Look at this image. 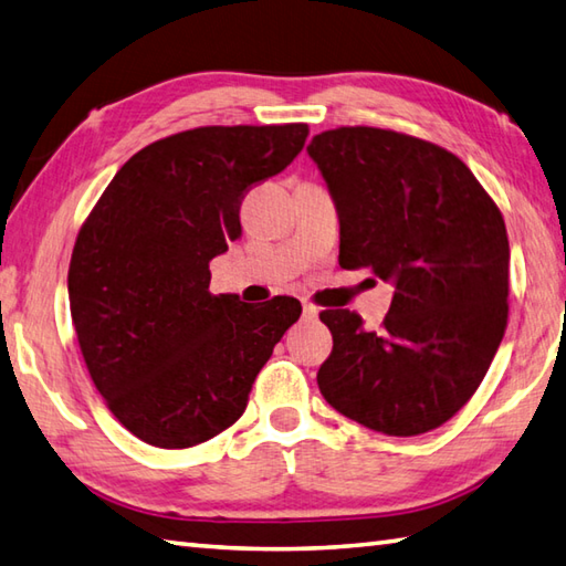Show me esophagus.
I'll return each instance as SVG.
<instances>
[{
	"label": "esophagus",
	"mask_w": 566,
	"mask_h": 566,
	"mask_svg": "<svg viewBox=\"0 0 566 566\" xmlns=\"http://www.w3.org/2000/svg\"><path fill=\"white\" fill-rule=\"evenodd\" d=\"M302 314H304V318L314 321V318H318V308H316L314 304H306V302H304V306H302Z\"/></svg>",
	"instance_id": "1"
}]
</instances>
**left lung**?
<instances>
[{
	"label": "left lung",
	"mask_w": 566,
	"mask_h": 566,
	"mask_svg": "<svg viewBox=\"0 0 566 566\" xmlns=\"http://www.w3.org/2000/svg\"><path fill=\"white\" fill-rule=\"evenodd\" d=\"M306 151L336 198L340 268L395 284L380 331L348 308L321 312L334 350L318 390L363 427L424 434L471 400L503 340L505 220L467 164L402 132L338 127Z\"/></svg>",
	"instance_id": "left-lung-1"
}]
</instances>
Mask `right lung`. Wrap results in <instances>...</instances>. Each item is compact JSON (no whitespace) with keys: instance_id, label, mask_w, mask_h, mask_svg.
<instances>
[{"instance_id":"right-lung-1","label":"right lung","mask_w":566,"mask_h":566,"mask_svg":"<svg viewBox=\"0 0 566 566\" xmlns=\"http://www.w3.org/2000/svg\"><path fill=\"white\" fill-rule=\"evenodd\" d=\"M308 127H196L151 142L109 181L77 232L71 316L87 373L137 439L188 449L235 424L252 382L302 314L210 294L208 264L240 238V203L284 171Z\"/></svg>"}]
</instances>
